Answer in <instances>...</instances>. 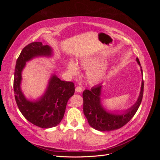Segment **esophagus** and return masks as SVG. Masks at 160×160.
<instances>
[{"label":"esophagus","mask_w":160,"mask_h":160,"mask_svg":"<svg viewBox=\"0 0 160 160\" xmlns=\"http://www.w3.org/2000/svg\"><path fill=\"white\" fill-rule=\"evenodd\" d=\"M75 91L77 92H81L82 91V87L81 86H77L75 88Z\"/></svg>","instance_id":"1"}]
</instances>
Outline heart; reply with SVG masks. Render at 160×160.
I'll use <instances>...</instances> for the list:
<instances>
[{"label":"heart","mask_w":160,"mask_h":160,"mask_svg":"<svg viewBox=\"0 0 160 160\" xmlns=\"http://www.w3.org/2000/svg\"><path fill=\"white\" fill-rule=\"evenodd\" d=\"M101 63L99 59H85L81 61V66L86 69H91L88 72V79L91 83H96L99 82L104 75L105 67L98 66ZM67 69L71 74H76L77 72V67L74 62H70L67 66Z\"/></svg>","instance_id":"1"}]
</instances>
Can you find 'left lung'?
<instances>
[{"label": "left lung", "mask_w": 160, "mask_h": 160, "mask_svg": "<svg viewBox=\"0 0 160 160\" xmlns=\"http://www.w3.org/2000/svg\"><path fill=\"white\" fill-rule=\"evenodd\" d=\"M140 65L138 58L136 59ZM101 85L93 87L91 90L85 89L83 93V113L91 126L101 132H108L119 129L128 123L137 112L142 103L143 95V80L139 98L135 104L128 109L123 115H115L106 111L101 105L100 94Z\"/></svg>", "instance_id": "1"}]
</instances>
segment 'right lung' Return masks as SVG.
<instances>
[{
    "label": "right lung",
    "mask_w": 160,
    "mask_h": 160,
    "mask_svg": "<svg viewBox=\"0 0 160 160\" xmlns=\"http://www.w3.org/2000/svg\"><path fill=\"white\" fill-rule=\"evenodd\" d=\"M51 48L41 42H32L23 48L17 60L14 77V93L16 103L28 122L41 128L55 127L63 118L67 101L75 93L72 82L61 81L52 75L42 98L35 102L26 99L21 90V72L26 62L38 56H51Z\"/></svg>",
    "instance_id": "obj_1"
}]
</instances>
